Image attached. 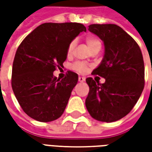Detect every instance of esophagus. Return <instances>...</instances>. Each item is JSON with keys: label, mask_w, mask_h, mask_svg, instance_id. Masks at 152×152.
<instances>
[{"label": "esophagus", "mask_w": 152, "mask_h": 152, "mask_svg": "<svg viewBox=\"0 0 152 152\" xmlns=\"http://www.w3.org/2000/svg\"><path fill=\"white\" fill-rule=\"evenodd\" d=\"M78 80H79L80 82H84V81L86 80V78H85V77H83V76H79Z\"/></svg>", "instance_id": "34e87169"}]
</instances>
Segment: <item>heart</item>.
Returning <instances> with one entry per match:
<instances>
[{
	"instance_id": "heart-1",
	"label": "heart",
	"mask_w": 152,
	"mask_h": 152,
	"mask_svg": "<svg viewBox=\"0 0 152 152\" xmlns=\"http://www.w3.org/2000/svg\"><path fill=\"white\" fill-rule=\"evenodd\" d=\"M86 42L89 48L91 50L94 47L98 46V45H101V41L99 38L96 37L94 36H88L86 38ZM76 46V41L75 40H72L66 48V55L68 57L72 56L73 52H74V49ZM73 69L78 72L80 73H86L88 70H89V65L88 63H84V62H76L73 64Z\"/></svg>"
}]
</instances>
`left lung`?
I'll list each match as a JSON object with an SVG mask.
<instances>
[{
	"mask_svg": "<svg viewBox=\"0 0 152 152\" xmlns=\"http://www.w3.org/2000/svg\"><path fill=\"white\" fill-rule=\"evenodd\" d=\"M89 31L103 41L105 53L102 63L92 75L105 78V83L88 77L89 87L86 100L94 119L113 122L134 108L143 90L144 62L137 42L115 24H91Z\"/></svg>",
	"mask_w": 152,
	"mask_h": 152,
	"instance_id": "8db88e82",
	"label": "left lung"
}]
</instances>
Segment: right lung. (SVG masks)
Returning <instances> with one entry per match:
<instances>
[{
    "instance_id": "right-lung-1",
    "label": "right lung",
    "mask_w": 152,
    "mask_h": 152,
    "mask_svg": "<svg viewBox=\"0 0 152 152\" xmlns=\"http://www.w3.org/2000/svg\"><path fill=\"white\" fill-rule=\"evenodd\" d=\"M86 28L77 23H45L28 34L17 49L11 85L26 114L36 121L50 122L63 115L78 75L67 71L63 79L53 72L63 66L68 44Z\"/></svg>"
}]
</instances>
